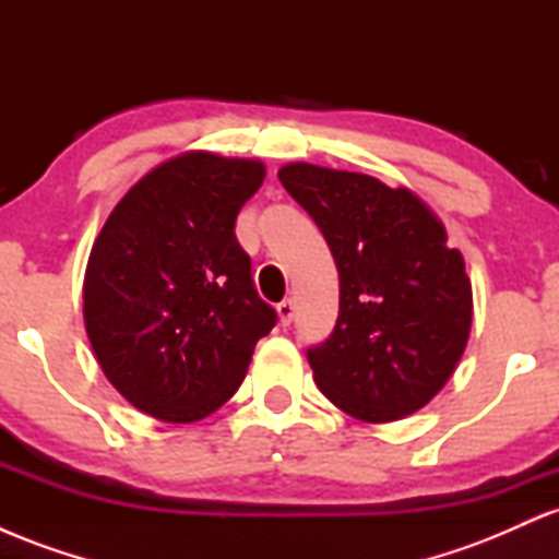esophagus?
<instances>
[{
    "instance_id": "1",
    "label": "esophagus",
    "mask_w": 559,
    "mask_h": 559,
    "mask_svg": "<svg viewBox=\"0 0 559 559\" xmlns=\"http://www.w3.org/2000/svg\"><path fill=\"white\" fill-rule=\"evenodd\" d=\"M275 310H278V318L284 325H288L294 320V301L292 299L278 301V307H275Z\"/></svg>"
}]
</instances>
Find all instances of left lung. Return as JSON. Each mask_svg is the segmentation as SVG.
<instances>
[{"label":"left lung","mask_w":559,"mask_h":559,"mask_svg":"<svg viewBox=\"0 0 559 559\" xmlns=\"http://www.w3.org/2000/svg\"><path fill=\"white\" fill-rule=\"evenodd\" d=\"M281 183L338 267L336 329L307 349L318 389L352 418L391 423L444 389L473 323L465 260L418 194L373 176L288 163Z\"/></svg>","instance_id":"8db88e82"}]
</instances>
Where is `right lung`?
Returning a JSON list of instances; mask_svg holds the SVG:
<instances>
[{"label": "right lung", "mask_w": 559, "mask_h": 559, "mask_svg": "<svg viewBox=\"0 0 559 559\" xmlns=\"http://www.w3.org/2000/svg\"><path fill=\"white\" fill-rule=\"evenodd\" d=\"M262 178L260 159L183 152L133 183L96 236L83 278L88 342L107 381L152 418L213 415L275 325L234 234Z\"/></svg>", "instance_id": "add662e5"}]
</instances>
